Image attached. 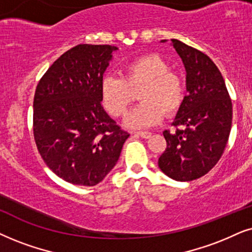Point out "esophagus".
I'll use <instances>...</instances> for the list:
<instances>
[{
	"mask_svg": "<svg viewBox=\"0 0 252 252\" xmlns=\"http://www.w3.org/2000/svg\"><path fill=\"white\" fill-rule=\"evenodd\" d=\"M135 135L137 136H140L143 137V138H150L151 136H152V133H151L150 131H137V132H133Z\"/></svg>",
	"mask_w": 252,
	"mask_h": 252,
	"instance_id": "obj_1",
	"label": "esophagus"
}]
</instances>
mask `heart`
Returning <instances> with one entry per match:
<instances>
[{
	"instance_id": "obj_1",
	"label": "heart",
	"mask_w": 252,
	"mask_h": 252,
	"mask_svg": "<svg viewBox=\"0 0 252 252\" xmlns=\"http://www.w3.org/2000/svg\"><path fill=\"white\" fill-rule=\"evenodd\" d=\"M138 91L142 101L128 114L126 126L144 129L156 126L163 115H173L184 100V83L176 72L170 71L165 60L157 54H146L131 60L121 69V77L107 75L100 82V98L107 113L122 116Z\"/></svg>"
}]
</instances>
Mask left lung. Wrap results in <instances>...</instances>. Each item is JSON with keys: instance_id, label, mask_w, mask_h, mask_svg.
<instances>
[{"instance_id": "left-lung-1", "label": "left lung", "mask_w": 252, "mask_h": 252, "mask_svg": "<svg viewBox=\"0 0 252 252\" xmlns=\"http://www.w3.org/2000/svg\"><path fill=\"white\" fill-rule=\"evenodd\" d=\"M172 43L186 68L188 94L173 122L175 132L163 131L167 147L158 165L170 179L187 182L209 173L222 156L233 107L223 77L212 60L180 40L172 39Z\"/></svg>"}]
</instances>
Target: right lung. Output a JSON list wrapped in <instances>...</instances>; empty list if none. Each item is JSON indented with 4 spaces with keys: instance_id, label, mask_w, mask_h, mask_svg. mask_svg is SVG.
I'll list each match as a JSON object with an SVG mask.
<instances>
[{
    "instance_id": "obj_1",
    "label": "right lung",
    "mask_w": 252,
    "mask_h": 252,
    "mask_svg": "<svg viewBox=\"0 0 252 252\" xmlns=\"http://www.w3.org/2000/svg\"><path fill=\"white\" fill-rule=\"evenodd\" d=\"M110 45H78L47 70L33 101V135L53 173L76 186L101 182L130 136L101 106L100 82L113 53Z\"/></svg>"
}]
</instances>
